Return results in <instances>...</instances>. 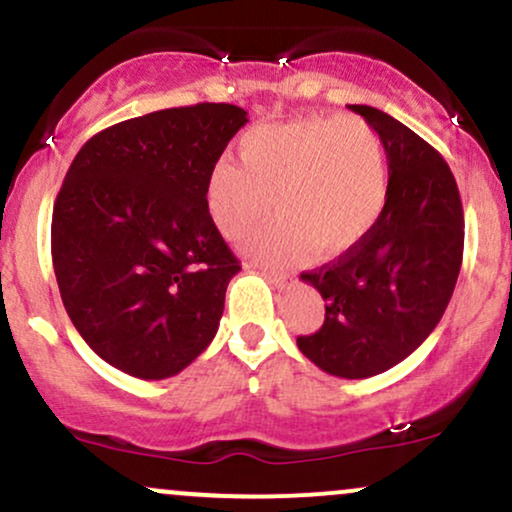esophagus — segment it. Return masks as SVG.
Returning <instances> with one entry per match:
<instances>
[{
  "instance_id": "1",
  "label": "esophagus",
  "mask_w": 512,
  "mask_h": 512,
  "mask_svg": "<svg viewBox=\"0 0 512 512\" xmlns=\"http://www.w3.org/2000/svg\"><path fill=\"white\" fill-rule=\"evenodd\" d=\"M264 279H269V283H274L276 288L291 286V276L283 272H269V269H264Z\"/></svg>"
}]
</instances>
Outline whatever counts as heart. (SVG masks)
I'll use <instances>...</instances> for the list:
<instances>
[{"label": "heart", "instance_id": "obj_1", "mask_svg": "<svg viewBox=\"0 0 512 512\" xmlns=\"http://www.w3.org/2000/svg\"><path fill=\"white\" fill-rule=\"evenodd\" d=\"M240 164L219 159L205 183V207L221 236L248 243L257 260L286 264L315 250L338 257L377 226L389 197V164L379 133L357 116H315L252 128Z\"/></svg>", "mask_w": 512, "mask_h": 512}]
</instances>
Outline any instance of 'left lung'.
Returning a JSON list of instances; mask_svg holds the SVG:
<instances>
[{"label": "left lung", "mask_w": 512, "mask_h": 512, "mask_svg": "<svg viewBox=\"0 0 512 512\" xmlns=\"http://www.w3.org/2000/svg\"><path fill=\"white\" fill-rule=\"evenodd\" d=\"M379 133L389 197L369 236L300 279L324 298V322L298 348L326 374L367 379L427 341L441 322L463 264L465 219L443 157L393 116L348 104Z\"/></svg>", "instance_id": "left-lung-1"}]
</instances>
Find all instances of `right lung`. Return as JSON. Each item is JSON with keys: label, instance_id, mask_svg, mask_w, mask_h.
Returning a JSON list of instances; mask_svg holds the SVG:
<instances>
[{"label": "right lung", "instance_id": "1", "mask_svg": "<svg viewBox=\"0 0 512 512\" xmlns=\"http://www.w3.org/2000/svg\"><path fill=\"white\" fill-rule=\"evenodd\" d=\"M248 123L202 102L128 119L80 147L52 214V262L73 326L138 379L186 369L219 329L240 272L205 207V183Z\"/></svg>", "mask_w": 512, "mask_h": 512}]
</instances>
